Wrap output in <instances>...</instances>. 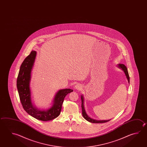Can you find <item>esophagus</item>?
Returning <instances> with one entry per match:
<instances>
[{
    "mask_svg": "<svg viewBox=\"0 0 147 147\" xmlns=\"http://www.w3.org/2000/svg\"><path fill=\"white\" fill-rule=\"evenodd\" d=\"M74 88L77 89V90H80L82 88V86L81 85V84H77L75 85Z\"/></svg>",
    "mask_w": 147,
    "mask_h": 147,
    "instance_id": "1",
    "label": "esophagus"
}]
</instances>
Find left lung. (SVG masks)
<instances>
[{"label": "left lung", "mask_w": 147, "mask_h": 147, "mask_svg": "<svg viewBox=\"0 0 147 147\" xmlns=\"http://www.w3.org/2000/svg\"><path fill=\"white\" fill-rule=\"evenodd\" d=\"M118 67H119L124 72L125 74L126 75V76L128 82L129 83V76L128 74V72L127 69L125 65L123 64H118ZM81 99H82V115L83 116L84 118L85 119H86L87 121H88V122H91L92 123H103L105 122H109L110 121L111 119H109V120H105V121H97L95 119H92L90 117H89L88 115L86 113V111L84 108V99L83 96H81Z\"/></svg>", "instance_id": "obj_1"}]
</instances>
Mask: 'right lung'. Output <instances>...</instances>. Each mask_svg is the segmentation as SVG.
Wrapping results in <instances>:
<instances>
[{"instance_id":"add662e5","label":"right lung","mask_w":147,"mask_h":147,"mask_svg":"<svg viewBox=\"0 0 147 147\" xmlns=\"http://www.w3.org/2000/svg\"><path fill=\"white\" fill-rule=\"evenodd\" d=\"M36 56V51L32 50L23 62L17 78V88L20 99L24 110L36 119L42 121H48L59 115L64 98L73 90L71 89H64L59 90L54 98L53 106L47 111L39 110L34 107L31 100L30 83L31 71Z\"/></svg>"}]
</instances>
